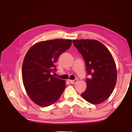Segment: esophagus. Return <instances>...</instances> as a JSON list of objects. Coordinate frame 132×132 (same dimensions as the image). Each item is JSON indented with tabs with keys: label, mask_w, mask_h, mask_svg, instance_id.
<instances>
[{
	"label": "esophagus",
	"mask_w": 132,
	"mask_h": 132,
	"mask_svg": "<svg viewBox=\"0 0 132 132\" xmlns=\"http://www.w3.org/2000/svg\"><path fill=\"white\" fill-rule=\"evenodd\" d=\"M77 81H78V79H75L73 80H69V82L71 83V84H75V83H76Z\"/></svg>",
	"instance_id": "obj_1"
}]
</instances>
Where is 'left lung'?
Segmentation results:
<instances>
[{
  "label": "left lung",
  "mask_w": 132,
  "mask_h": 132,
  "mask_svg": "<svg viewBox=\"0 0 132 132\" xmlns=\"http://www.w3.org/2000/svg\"><path fill=\"white\" fill-rule=\"evenodd\" d=\"M74 46L85 63L87 89L81 94L88 103L98 104L111 96L117 81V70L113 57L108 48L96 40H73Z\"/></svg>",
  "instance_id": "1"
}]
</instances>
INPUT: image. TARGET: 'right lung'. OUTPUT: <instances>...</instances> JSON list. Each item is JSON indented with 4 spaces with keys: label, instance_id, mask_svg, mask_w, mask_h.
<instances>
[{
    "label": "right lung",
    "instance_id": "add662e5",
    "mask_svg": "<svg viewBox=\"0 0 132 132\" xmlns=\"http://www.w3.org/2000/svg\"><path fill=\"white\" fill-rule=\"evenodd\" d=\"M72 40L40 42L29 48L22 65L24 86L35 103L43 107L57 101L65 88V81L52 75L59 56L69 48Z\"/></svg>",
    "mask_w": 132,
    "mask_h": 132
}]
</instances>
